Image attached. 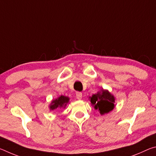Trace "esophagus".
Here are the masks:
<instances>
[{
  "instance_id": "1",
  "label": "esophagus",
  "mask_w": 156,
  "mask_h": 156,
  "mask_svg": "<svg viewBox=\"0 0 156 156\" xmlns=\"http://www.w3.org/2000/svg\"><path fill=\"white\" fill-rule=\"evenodd\" d=\"M76 98H77V99L80 100L82 99V98H83V94H82L81 92H76Z\"/></svg>"
}]
</instances>
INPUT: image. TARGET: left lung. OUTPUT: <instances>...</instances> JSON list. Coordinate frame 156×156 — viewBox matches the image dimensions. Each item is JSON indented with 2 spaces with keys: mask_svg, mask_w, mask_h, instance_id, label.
<instances>
[{
  "mask_svg": "<svg viewBox=\"0 0 156 156\" xmlns=\"http://www.w3.org/2000/svg\"><path fill=\"white\" fill-rule=\"evenodd\" d=\"M89 100L94 109L98 110L101 115L112 112L115 107V97L109 91L103 89L89 97Z\"/></svg>",
  "mask_w": 156,
  "mask_h": 156,
  "instance_id": "left-lung-1",
  "label": "left lung"
}]
</instances>
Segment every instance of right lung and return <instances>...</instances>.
<instances>
[{"label":"right lung","instance_id":"obj_1","mask_svg":"<svg viewBox=\"0 0 156 156\" xmlns=\"http://www.w3.org/2000/svg\"><path fill=\"white\" fill-rule=\"evenodd\" d=\"M69 101V98L64 96H60L58 98L52 100L49 105L50 110L56 109L57 108H65Z\"/></svg>","mask_w":156,"mask_h":156}]
</instances>
